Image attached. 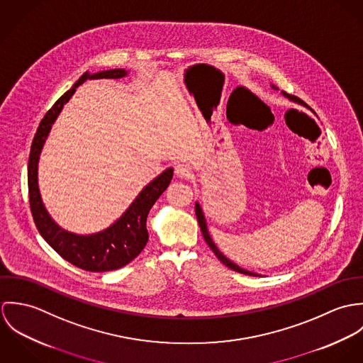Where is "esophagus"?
I'll use <instances>...</instances> for the list:
<instances>
[{"label": "esophagus", "mask_w": 363, "mask_h": 363, "mask_svg": "<svg viewBox=\"0 0 363 363\" xmlns=\"http://www.w3.org/2000/svg\"><path fill=\"white\" fill-rule=\"evenodd\" d=\"M174 173L177 177H182V179H190L193 176V170L189 163H177L174 166Z\"/></svg>", "instance_id": "esophagus-1"}]
</instances>
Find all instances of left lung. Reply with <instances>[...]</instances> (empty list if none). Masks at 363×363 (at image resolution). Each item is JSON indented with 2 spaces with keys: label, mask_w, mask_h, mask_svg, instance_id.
Returning <instances> with one entry per match:
<instances>
[{
  "label": "left lung",
  "mask_w": 363,
  "mask_h": 363,
  "mask_svg": "<svg viewBox=\"0 0 363 363\" xmlns=\"http://www.w3.org/2000/svg\"><path fill=\"white\" fill-rule=\"evenodd\" d=\"M271 88L272 89H275V91H278V88L275 86V85H271ZM281 95L284 96V98H286L288 101H291V102H295V104H301L299 102V99L296 98V96H292V95H289V94H286V92H281ZM196 215H197V219H199V225H200V228H201V232H203V236H204V239H206V242H207L208 246L211 247V250L215 253V256L218 257V259H220L226 267H229L230 269H233V271H236V272H240V274H245V275H253V277H261L259 274L257 272H253V271H249V269H245V268H242V267H239L238 264H235L233 261H230V259H228L225 255H222V252L216 247V245L213 243V240H212V238H211V235H209V232H208V226H207V219H206V215H204V212H203V208L200 206V203L197 201L196 203Z\"/></svg>",
  "instance_id": "left-lung-1"
}]
</instances>
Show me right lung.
I'll return each instance as SVG.
<instances>
[{"label":"right lung","instance_id":"obj_1","mask_svg":"<svg viewBox=\"0 0 363 363\" xmlns=\"http://www.w3.org/2000/svg\"><path fill=\"white\" fill-rule=\"evenodd\" d=\"M130 71L124 68L106 69L99 72H85L72 86L67 91L52 108L46 113L35 134L29 163H28V186L29 201L35 223L43 239L52 249L68 262L85 271L104 272L121 268L135 259L148 242L147 218L156 200L167 189L172 177L173 167L164 169L152 182H150L127 208L110 226L104 230L81 235L65 230L54 219L45 207L39 190V159L46 140L52 131V124L61 113L64 104L75 94L77 88L88 79H120L128 75Z\"/></svg>","mask_w":363,"mask_h":363}]
</instances>
